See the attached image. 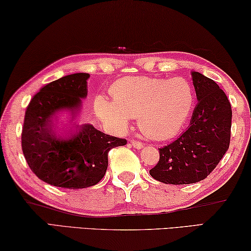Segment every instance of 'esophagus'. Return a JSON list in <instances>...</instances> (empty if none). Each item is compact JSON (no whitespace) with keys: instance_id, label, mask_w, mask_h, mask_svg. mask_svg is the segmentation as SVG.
<instances>
[{"instance_id":"34e87169","label":"esophagus","mask_w":251,"mask_h":251,"mask_svg":"<svg viewBox=\"0 0 251 251\" xmlns=\"http://www.w3.org/2000/svg\"><path fill=\"white\" fill-rule=\"evenodd\" d=\"M132 145L137 150H140L144 147V144L142 143V142H138V141H132Z\"/></svg>"}]
</instances>
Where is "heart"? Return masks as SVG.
Wrapping results in <instances>:
<instances>
[{
    "label": "heart",
    "instance_id": "1",
    "mask_svg": "<svg viewBox=\"0 0 251 251\" xmlns=\"http://www.w3.org/2000/svg\"><path fill=\"white\" fill-rule=\"evenodd\" d=\"M113 99L98 96L95 110L108 128L125 130L132 117L140 128L155 141H166L180 132L195 102L193 85L184 77L128 76L110 90Z\"/></svg>",
    "mask_w": 251,
    "mask_h": 251
}]
</instances>
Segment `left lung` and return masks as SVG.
<instances>
[{"instance_id":"obj_1","label":"left lung","mask_w":251,"mask_h":251,"mask_svg":"<svg viewBox=\"0 0 251 251\" xmlns=\"http://www.w3.org/2000/svg\"><path fill=\"white\" fill-rule=\"evenodd\" d=\"M197 104L189 127L173 143L159 149L150 175L163 184L188 185L215 169L230 145L232 110L229 99L212 78L192 72Z\"/></svg>"}]
</instances>
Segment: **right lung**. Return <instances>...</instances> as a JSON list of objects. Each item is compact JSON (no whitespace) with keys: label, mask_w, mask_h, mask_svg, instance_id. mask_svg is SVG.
<instances>
[{"label":"right lung","mask_w":251,"mask_h":251,"mask_svg":"<svg viewBox=\"0 0 251 251\" xmlns=\"http://www.w3.org/2000/svg\"><path fill=\"white\" fill-rule=\"evenodd\" d=\"M89 77L88 73H74L50 82L25 110L22 152L32 173L51 186L78 189L98 184L107 171L108 152L127 143L90 124L74 127L67 137L56 133L58 113L69 111L70 122L76 118L81 99L88 95Z\"/></svg>","instance_id":"obj_1"}]
</instances>
